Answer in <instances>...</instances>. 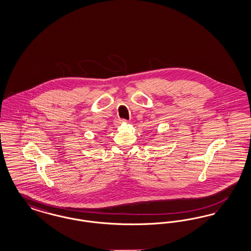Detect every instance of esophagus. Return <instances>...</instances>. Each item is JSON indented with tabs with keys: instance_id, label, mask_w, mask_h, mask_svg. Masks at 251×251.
Returning a JSON list of instances; mask_svg holds the SVG:
<instances>
[{
	"instance_id": "34e87169",
	"label": "esophagus",
	"mask_w": 251,
	"mask_h": 251,
	"mask_svg": "<svg viewBox=\"0 0 251 251\" xmlns=\"http://www.w3.org/2000/svg\"><path fill=\"white\" fill-rule=\"evenodd\" d=\"M120 122H126L125 120H120Z\"/></svg>"
}]
</instances>
